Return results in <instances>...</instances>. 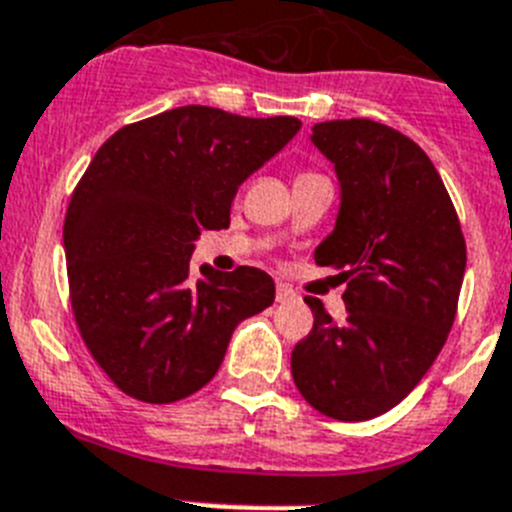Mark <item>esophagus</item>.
Returning <instances> with one entry per match:
<instances>
[{"label":"esophagus","instance_id":"34e87169","mask_svg":"<svg viewBox=\"0 0 512 512\" xmlns=\"http://www.w3.org/2000/svg\"><path fill=\"white\" fill-rule=\"evenodd\" d=\"M290 300H295V292L287 285H277V303H290Z\"/></svg>","mask_w":512,"mask_h":512}]
</instances>
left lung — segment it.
<instances>
[{"mask_svg": "<svg viewBox=\"0 0 512 512\" xmlns=\"http://www.w3.org/2000/svg\"><path fill=\"white\" fill-rule=\"evenodd\" d=\"M310 142L334 163L339 214L316 264L347 282V318L321 300L292 349V378L313 409L362 422L409 396L443 349L466 272L451 196L417 142L370 119L323 121Z\"/></svg>", "mask_w": 512, "mask_h": 512, "instance_id": "obj_1", "label": "left lung"}]
</instances>
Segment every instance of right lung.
<instances>
[{
	"mask_svg": "<svg viewBox=\"0 0 512 512\" xmlns=\"http://www.w3.org/2000/svg\"><path fill=\"white\" fill-rule=\"evenodd\" d=\"M181 106L119 129L87 165L64 220L69 298L90 355L126 396L173 404L207 386L235 326L274 303L253 266L191 279L202 230L230 225L238 186L300 131Z\"/></svg>",
	"mask_w": 512,
	"mask_h": 512,
	"instance_id": "add662e5",
	"label": "right lung"
}]
</instances>
